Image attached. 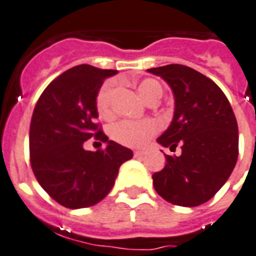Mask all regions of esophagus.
<instances>
[{"instance_id": "esophagus-1", "label": "esophagus", "mask_w": 256, "mask_h": 256, "mask_svg": "<svg viewBox=\"0 0 256 256\" xmlns=\"http://www.w3.org/2000/svg\"><path fill=\"white\" fill-rule=\"evenodd\" d=\"M143 155H146V151H143V150H138V151H134V156L135 158H140Z\"/></svg>"}]
</instances>
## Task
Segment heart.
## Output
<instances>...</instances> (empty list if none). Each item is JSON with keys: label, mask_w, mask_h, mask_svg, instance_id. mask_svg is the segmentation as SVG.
Listing matches in <instances>:
<instances>
[{"label": "heart", "mask_w": 256, "mask_h": 256, "mask_svg": "<svg viewBox=\"0 0 256 256\" xmlns=\"http://www.w3.org/2000/svg\"><path fill=\"white\" fill-rule=\"evenodd\" d=\"M114 81H106L100 88L96 97V109L100 117L109 118L112 116V96L114 92ZM138 92L146 102L159 100L162 96L160 84L155 80H143L138 84ZM158 124L152 120L144 121H120L110 128V135L116 142L128 147L144 146L148 139L158 132Z\"/></svg>", "instance_id": "obj_1"}]
</instances>
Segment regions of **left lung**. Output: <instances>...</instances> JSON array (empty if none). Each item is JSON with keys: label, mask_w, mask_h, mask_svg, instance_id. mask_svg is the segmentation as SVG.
Masks as SVG:
<instances>
[{"label": "left lung", "mask_w": 256, "mask_h": 256, "mask_svg": "<svg viewBox=\"0 0 256 256\" xmlns=\"http://www.w3.org/2000/svg\"><path fill=\"white\" fill-rule=\"evenodd\" d=\"M171 86L175 113L158 143L175 151L152 175L154 188L178 206H198L222 188L238 159V124L221 88L202 74L182 64L147 70Z\"/></svg>", "instance_id": "left-lung-1"}]
</instances>
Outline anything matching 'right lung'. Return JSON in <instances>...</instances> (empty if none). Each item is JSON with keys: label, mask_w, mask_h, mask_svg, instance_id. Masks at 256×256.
Here are the masks:
<instances>
[{"label": "right lung", "mask_w": 256, "mask_h": 256, "mask_svg": "<svg viewBox=\"0 0 256 256\" xmlns=\"http://www.w3.org/2000/svg\"><path fill=\"white\" fill-rule=\"evenodd\" d=\"M118 70L81 64L43 90L30 124V163L40 186L70 209L93 206L112 190L121 164L132 151L109 140L97 124L96 97L104 80ZM92 136L107 143L86 152Z\"/></svg>", "instance_id": "add662e5"}]
</instances>
